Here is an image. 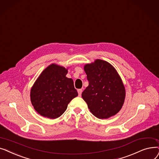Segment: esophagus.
Instances as JSON below:
<instances>
[{
    "label": "esophagus",
    "mask_w": 159,
    "mask_h": 159,
    "mask_svg": "<svg viewBox=\"0 0 159 159\" xmlns=\"http://www.w3.org/2000/svg\"><path fill=\"white\" fill-rule=\"evenodd\" d=\"M82 91H83V90H82L81 89H78V93L79 96H81V95Z\"/></svg>",
    "instance_id": "34e87169"
}]
</instances>
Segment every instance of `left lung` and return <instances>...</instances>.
Listing matches in <instances>:
<instances>
[{"mask_svg":"<svg viewBox=\"0 0 159 159\" xmlns=\"http://www.w3.org/2000/svg\"><path fill=\"white\" fill-rule=\"evenodd\" d=\"M84 70L89 86L81 96L93 115L100 119L115 115L124 105L125 89L117 71L109 63L96 59Z\"/></svg>","mask_w":159,"mask_h":159,"instance_id":"obj_1","label":"left lung"}]
</instances>
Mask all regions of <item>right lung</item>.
<instances>
[{
    "mask_svg": "<svg viewBox=\"0 0 159 159\" xmlns=\"http://www.w3.org/2000/svg\"><path fill=\"white\" fill-rule=\"evenodd\" d=\"M65 67L52 64L37 79L30 91V100L40 115L50 119L61 116L68 104L78 94Z\"/></svg>",
    "mask_w": 159,
    "mask_h": 159,
    "instance_id": "obj_1",
    "label": "right lung"
}]
</instances>
